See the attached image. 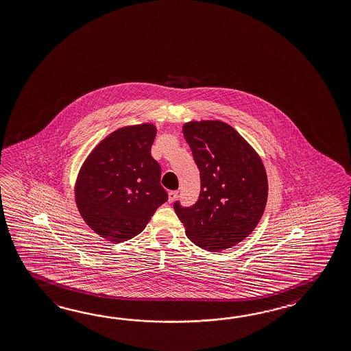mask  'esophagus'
<instances>
[{"label":"esophagus","instance_id":"1","mask_svg":"<svg viewBox=\"0 0 351 351\" xmlns=\"http://www.w3.org/2000/svg\"><path fill=\"white\" fill-rule=\"evenodd\" d=\"M178 197V191H171L169 192V202H174Z\"/></svg>","mask_w":351,"mask_h":351}]
</instances>
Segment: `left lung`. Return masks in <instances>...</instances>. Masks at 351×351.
<instances>
[{"instance_id":"left-lung-1","label":"left lung","mask_w":351,"mask_h":351,"mask_svg":"<svg viewBox=\"0 0 351 351\" xmlns=\"http://www.w3.org/2000/svg\"><path fill=\"white\" fill-rule=\"evenodd\" d=\"M183 134L199 169L196 204L173 207L188 239L210 252L228 249L256 228L268 197L261 158L243 136L221 121H192Z\"/></svg>"}]
</instances>
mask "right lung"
Wrapping results in <instances>:
<instances>
[{
    "mask_svg": "<svg viewBox=\"0 0 351 351\" xmlns=\"http://www.w3.org/2000/svg\"><path fill=\"white\" fill-rule=\"evenodd\" d=\"M156 129L152 123L110 134L92 150L75 183L83 220L110 241L139 235L156 208L168 201L162 168L150 154Z\"/></svg>",
    "mask_w": 351,
    "mask_h": 351,
    "instance_id": "add662e5",
    "label": "right lung"
}]
</instances>
